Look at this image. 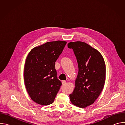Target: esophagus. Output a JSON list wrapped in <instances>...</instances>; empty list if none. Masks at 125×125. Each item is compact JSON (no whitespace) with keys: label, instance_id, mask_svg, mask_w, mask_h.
Instances as JSON below:
<instances>
[{"label":"esophagus","instance_id":"esophagus-1","mask_svg":"<svg viewBox=\"0 0 125 125\" xmlns=\"http://www.w3.org/2000/svg\"><path fill=\"white\" fill-rule=\"evenodd\" d=\"M66 83V82L65 81H62V84H65Z\"/></svg>","mask_w":125,"mask_h":125}]
</instances>
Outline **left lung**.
I'll use <instances>...</instances> for the list:
<instances>
[{"instance_id": "left-lung-1", "label": "left lung", "mask_w": 125, "mask_h": 125, "mask_svg": "<svg viewBox=\"0 0 125 125\" xmlns=\"http://www.w3.org/2000/svg\"><path fill=\"white\" fill-rule=\"evenodd\" d=\"M68 47L73 50L79 68L75 88L69 95L70 101L79 107L85 108L95 101L104 87L105 62L98 51L85 42H70Z\"/></svg>"}]
</instances>
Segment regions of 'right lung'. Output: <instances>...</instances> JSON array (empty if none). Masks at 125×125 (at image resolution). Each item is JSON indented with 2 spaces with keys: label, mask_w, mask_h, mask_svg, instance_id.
<instances>
[{
  "label": "right lung",
  "mask_w": 125,
  "mask_h": 125,
  "mask_svg": "<svg viewBox=\"0 0 125 125\" xmlns=\"http://www.w3.org/2000/svg\"><path fill=\"white\" fill-rule=\"evenodd\" d=\"M66 42H50L33 48L26 58L24 77L31 99L41 105L52 104L62 83L57 78L55 63Z\"/></svg>",
  "instance_id": "add662e5"
}]
</instances>
